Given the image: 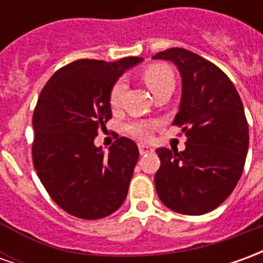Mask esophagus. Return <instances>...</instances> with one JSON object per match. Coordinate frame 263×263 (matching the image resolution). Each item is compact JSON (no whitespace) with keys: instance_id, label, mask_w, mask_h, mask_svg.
I'll use <instances>...</instances> for the list:
<instances>
[{"instance_id":"1","label":"esophagus","mask_w":263,"mask_h":263,"mask_svg":"<svg viewBox=\"0 0 263 263\" xmlns=\"http://www.w3.org/2000/svg\"><path fill=\"white\" fill-rule=\"evenodd\" d=\"M138 149H139V154L141 155H146V154H152L154 152V148L149 146L146 143H139L138 145Z\"/></svg>"}]
</instances>
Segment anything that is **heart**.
I'll return each mask as SVG.
<instances>
[{"instance_id":"1","label":"heart","mask_w":263,"mask_h":263,"mask_svg":"<svg viewBox=\"0 0 263 263\" xmlns=\"http://www.w3.org/2000/svg\"><path fill=\"white\" fill-rule=\"evenodd\" d=\"M142 79L146 83V86L151 88V91L156 92L165 88V87H175V74L169 66L166 65H151L142 71ZM125 90L124 81H115L112 87L109 88L108 101L109 105L112 108H118L122 100V94ZM126 132L132 137L145 139L151 135L152 131V124H149L148 121H132L125 126Z\"/></svg>"}]
</instances>
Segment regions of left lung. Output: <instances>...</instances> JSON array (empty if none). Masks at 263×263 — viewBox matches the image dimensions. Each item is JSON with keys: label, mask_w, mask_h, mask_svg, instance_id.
I'll use <instances>...</instances> for the list:
<instances>
[{"label": "left lung", "mask_w": 263, "mask_h": 263, "mask_svg": "<svg viewBox=\"0 0 263 263\" xmlns=\"http://www.w3.org/2000/svg\"><path fill=\"white\" fill-rule=\"evenodd\" d=\"M182 76V100L173 125L186 135L183 152L156 149L158 196L167 209L201 215L217 209L237 186L248 152V122L237 88L211 62L182 48L159 52Z\"/></svg>", "instance_id": "left-lung-1"}]
</instances>
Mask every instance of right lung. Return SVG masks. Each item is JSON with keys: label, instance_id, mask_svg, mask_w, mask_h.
Listing matches in <instances>:
<instances>
[{"label": "right lung", "instance_id": "1", "mask_svg": "<svg viewBox=\"0 0 263 263\" xmlns=\"http://www.w3.org/2000/svg\"><path fill=\"white\" fill-rule=\"evenodd\" d=\"M139 62L142 58L76 60L58 70L37 98L33 166L52 200L74 217L98 220L125 200L139 158L137 143L121 137L104 155L94 139L112 117L109 88Z\"/></svg>", "mask_w": 263, "mask_h": 263}]
</instances>
